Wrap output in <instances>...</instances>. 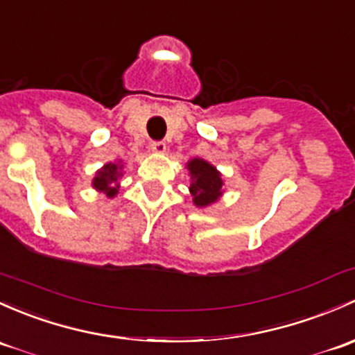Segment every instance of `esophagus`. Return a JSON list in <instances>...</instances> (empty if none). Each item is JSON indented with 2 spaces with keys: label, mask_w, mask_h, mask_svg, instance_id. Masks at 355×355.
Segmentation results:
<instances>
[{
  "label": "esophagus",
  "mask_w": 355,
  "mask_h": 355,
  "mask_svg": "<svg viewBox=\"0 0 355 355\" xmlns=\"http://www.w3.org/2000/svg\"><path fill=\"white\" fill-rule=\"evenodd\" d=\"M151 151L155 153V155H165L166 144L163 143V141H159V143H153L151 144Z\"/></svg>",
  "instance_id": "obj_1"
}]
</instances>
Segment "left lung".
I'll use <instances>...</instances> for the list:
<instances>
[{
  "mask_svg": "<svg viewBox=\"0 0 355 355\" xmlns=\"http://www.w3.org/2000/svg\"><path fill=\"white\" fill-rule=\"evenodd\" d=\"M187 170L193 206L207 207L221 199L225 193V180L218 168L202 158H192L187 162Z\"/></svg>",
  "mask_w": 355,
  "mask_h": 355,
  "instance_id": "obj_1",
  "label": "left lung"
}]
</instances>
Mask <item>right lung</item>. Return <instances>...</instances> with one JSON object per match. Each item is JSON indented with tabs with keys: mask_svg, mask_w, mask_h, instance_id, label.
Wrapping results in <instances>:
<instances>
[{
	"mask_svg": "<svg viewBox=\"0 0 355 355\" xmlns=\"http://www.w3.org/2000/svg\"><path fill=\"white\" fill-rule=\"evenodd\" d=\"M122 175H124V165H122L121 159L105 163L100 170H96L92 180V187L105 193L109 199H114L119 193V187H121L119 180H121Z\"/></svg>",
	"mask_w": 355,
	"mask_h": 355,
	"instance_id": "1",
	"label": "right lung"
}]
</instances>
